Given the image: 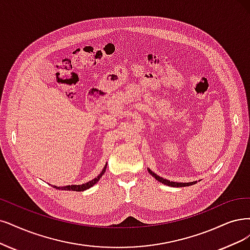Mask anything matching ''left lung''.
Wrapping results in <instances>:
<instances>
[{"label":"left lung","instance_id":"1","mask_svg":"<svg viewBox=\"0 0 250 250\" xmlns=\"http://www.w3.org/2000/svg\"><path fill=\"white\" fill-rule=\"evenodd\" d=\"M148 172L150 175H152V177H154L156 180L166 184V186H169V187H173V188H182V187H189L192 186V184H196L197 181H192V182H174V181H170L165 179L163 177H160L159 175H156L155 173H153L150 169H148Z\"/></svg>","mask_w":250,"mask_h":250}]
</instances>
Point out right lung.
<instances>
[{"label": "right lung", "instance_id": "1", "mask_svg": "<svg viewBox=\"0 0 250 250\" xmlns=\"http://www.w3.org/2000/svg\"><path fill=\"white\" fill-rule=\"evenodd\" d=\"M106 168H107V164L105 165L104 169L102 170V172L100 173V175H98V176L96 178H94L92 180L86 182V183H83V184H78V186H67V187H55L53 186L54 188L57 189H62V190H74V191H83L85 189H88L90 188L92 186H95V184L101 179V177L103 176V174L105 173L106 171Z\"/></svg>", "mask_w": 250, "mask_h": 250}]
</instances>
